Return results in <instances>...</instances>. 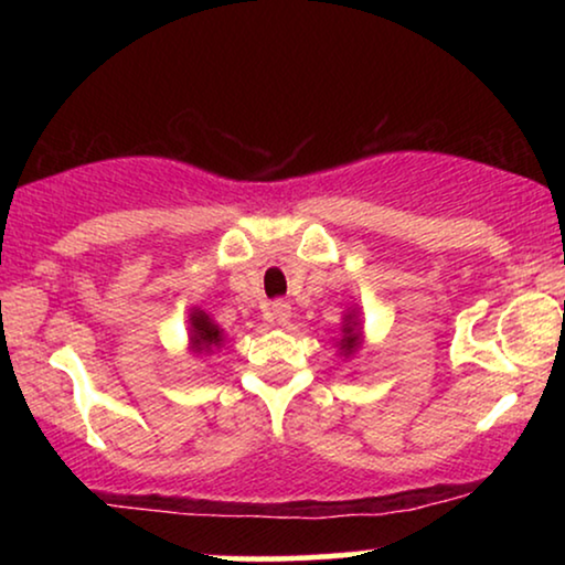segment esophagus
<instances>
[{"mask_svg": "<svg viewBox=\"0 0 565 565\" xmlns=\"http://www.w3.org/2000/svg\"><path fill=\"white\" fill-rule=\"evenodd\" d=\"M290 316V306L285 303V300H273V303L267 306V319L277 323V327H288Z\"/></svg>", "mask_w": 565, "mask_h": 565, "instance_id": "obj_1", "label": "esophagus"}]
</instances>
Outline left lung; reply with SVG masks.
Listing matches in <instances>:
<instances>
[{"label":"left lung","instance_id":"1","mask_svg":"<svg viewBox=\"0 0 565 565\" xmlns=\"http://www.w3.org/2000/svg\"><path fill=\"white\" fill-rule=\"evenodd\" d=\"M337 344H339V350H342L344 358H352V354L360 350V321H358V316H354V311L344 316L342 339H339Z\"/></svg>","mask_w":565,"mask_h":565}]
</instances>
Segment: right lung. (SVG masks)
<instances>
[{
  "instance_id": "1",
  "label": "right lung",
  "mask_w": 565,
  "mask_h": 565,
  "mask_svg": "<svg viewBox=\"0 0 565 565\" xmlns=\"http://www.w3.org/2000/svg\"><path fill=\"white\" fill-rule=\"evenodd\" d=\"M223 329L215 323L211 316L205 311H195L190 313V344L195 352H213V350H221L223 344Z\"/></svg>"
}]
</instances>
